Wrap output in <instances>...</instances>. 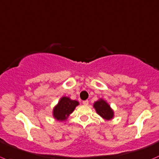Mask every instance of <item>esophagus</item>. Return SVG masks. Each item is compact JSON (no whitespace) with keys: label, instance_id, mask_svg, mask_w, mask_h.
I'll return each mask as SVG.
<instances>
[{"label":"esophagus","instance_id":"obj_1","mask_svg":"<svg viewBox=\"0 0 159 159\" xmlns=\"http://www.w3.org/2000/svg\"><path fill=\"white\" fill-rule=\"evenodd\" d=\"M83 104H84V105H88V104H89V101H88L87 100H83Z\"/></svg>","mask_w":159,"mask_h":159}]
</instances>
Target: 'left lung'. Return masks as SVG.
<instances>
[{"label":"left lung","mask_w":159,"mask_h":159,"mask_svg":"<svg viewBox=\"0 0 159 159\" xmlns=\"http://www.w3.org/2000/svg\"><path fill=\"white\" fill-rule=\"evenodd\" d=\"M96 111L100 116L106 120H111L114 117V111L111 109L110 105L105 100H99L93 104Z\"/></svg>","instance_id":"8db88e82"}]
</instances>
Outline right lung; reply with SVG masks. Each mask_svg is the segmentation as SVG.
<instances>
[{
    "instance_id": "add662e5",
    "label": "right lung",
    "mask_w": 159,
    "mask_h": 159,
    "mask_svg": "<svg viewBox=\"0 0 159 159\" xmlns=\"http://www.w3.org/2000/svg\"><path fill=\"white\" fill-rule=\"evenodd\" d=\"M77 105H79V102L76 100H72L66 97H62L53 110V116L58 120H66Z\"/></svg>"
}]
</instances>
